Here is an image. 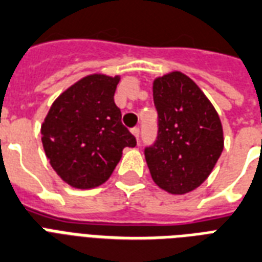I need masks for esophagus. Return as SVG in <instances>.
I'll use <instances>...</instances> for the list:
<instances>
[{"instance_id":"34e87169","label":"esophagus","mask_w":262,"mask_h":262,"mask_svg":"<svg viewBox=\"0 0 262 262\" xmlns=\"http://www.w3.org/2000/svg\"><path fill=\"white\" fill-rule=\"evenodd\" d=\"M131 133H133V135L135 137V138L139 139V128H138V127H134V128L131 129Z\"/></svg>"}]
</instances>
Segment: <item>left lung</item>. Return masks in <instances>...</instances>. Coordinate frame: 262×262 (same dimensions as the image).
<instances>
[{
	"mask_svg": "<svg viewBox=\"0 0 262 262\" xmlns=\"http://www.w3.org/2000/svg\"><path fill=\"white\" fill-rule=\"evenodd\" d=\"M153 101L159 133L145 159L155 184L171 194L192 192L211 174L224 149V133L217 110L198 86L181 72L153 81Z\"/></svg>",
	"mask_w": 262,
	"mask_h": 262,
	"instance_id": "obj_1",
	"label": "left lung"
}]
</instances>
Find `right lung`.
<instances>
[{
    "label": "right lung",
    "instance_id": "add662e5",
    "mask_svg": "<svg viewBox=\"0 0 262 262\" xmlns=\"http://www.w3.org/2000/svg\"><path fill=\"white\" fill-rule=\"evenodd\" d=\"M120 76L90 74L55 99L41 125V141L51 166L77 189L109 180L124 147L137 141L121 123L115 103Z\"/></svg>",
    "mask_w": 262,
    "mask_h": 262
}]
</instances>
